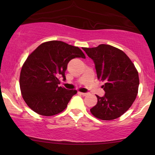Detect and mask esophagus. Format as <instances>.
I'll use <instances>...</instances> for the list:
<instances>
[{"label":"esophagus","mask_w":155,"mask_h":155,"mask_svg":"<svg viewBox=\"0 0 155 155\" xmlns=\"http://www.w3.org/2000/svg\"><path fill=\"white\" fill-rule=\"evenodd\" d=\"M80 94H81V95H82L83 96H86V95H87V92H80Z\"/></svg>","instance_id":"obj_1"}]
</instances>
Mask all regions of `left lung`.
Here are the masks:
<instances>
[{"instance_id": "1", "label": "left lung", "mask_w": 155, "mask_h": 155, "mask_svg": "<svg viewBox=\"0 0 155 155\" xmlns=\"http://www.w3.org/2000/svg\"><path fill=\"white\" fill-rule=\"evenodd\" d=\"M93 60L97 79L105 81L106 93L96 95L97 103L90 109L92 114L102 120L118 118L127 111L136 100L139 78L134 64L120 49L107 44L83 47Z\"/></svg>"}]
</instances>
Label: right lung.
<instances>
[{"label": "right lung", "instance_id": "obj_1", "mask_svg": "<svg viewBox=\"0 0 155 155\" xmlns=\"http://www.w3.org/2000/svg\"><path fill=\"white\" fill-rule=\"evenodd\" d=\"M75 58H85V55L79 47L60 41L41 44L28 57L19 86L23 99L33 111L49 117L67 107L77 91L59 87L60 78L65 80L68 64Z\"/></svg>", "mask_w": 155, "mask_h": 155}]
</instances>
